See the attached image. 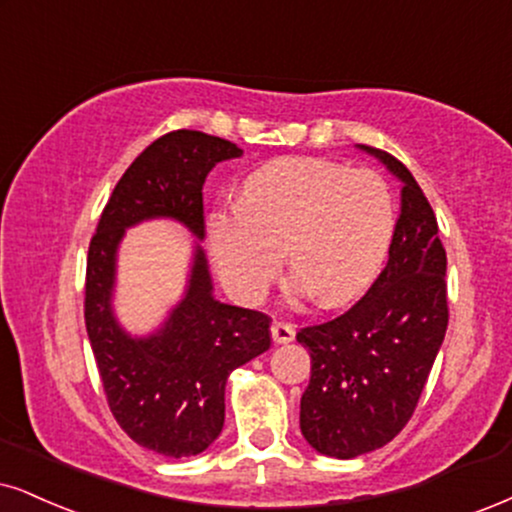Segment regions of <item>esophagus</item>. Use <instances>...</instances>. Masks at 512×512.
Segmentation results:
<instances>
[{
	"instance_id": "34e87169",
	"label": "esophagus",
	"mask_w": 512,
	"mask_h": 512,
	"mask_svg": "<svg viewBox=\"0 0 512 512\" xmlns=\"http://www.w3.org/2000/svg\"><path fill=\"white\" fill-rule=\"evenodd\" d=\"M294 334V325L285 323V320H275V323L270 325V337H273L275 344H289L294 339Z\"/></svg>"
}]
</instances>
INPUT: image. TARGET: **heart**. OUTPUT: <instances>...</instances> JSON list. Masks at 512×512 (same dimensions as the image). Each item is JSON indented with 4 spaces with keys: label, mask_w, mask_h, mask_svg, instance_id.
Masks as SVG:
<instances>
[{
    "label": "heart",
    "mask_w": 512,
    "mask_h": 512,
    "mask_svg": "<svg viewBox=\"0 0 512 512\" xmlns=\"http://www.w3.org/2000/svg\"><path fill=\"white\" fill-rule=\"evenodd\" d=\"M394 230V194L377 170L287 156L249 175L242 204L211 213L208 244L239 299L256 301L268 292L287 249L296 292L334 308L370 287Z\"/></svg>",
    "instance_id": "b5f03b06"
}]
</instances>
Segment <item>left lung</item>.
I'll return each instance as SVG.
<instances>
[{
    "instance_id": "1",
    "label": "left lung",
    "mask_w": 512,
    "mask_h": 512,
    "mask_svg": "<svg viewBox=\"0 0 512 512\" xmlns=\"http://www.w3.org/2000/svg\"><path fill=\"white\" fill-rule=\"evenodd\" d=\"M363 149L403 182L389 261L349 311L296 334L311 351L301 434L334 458L380 449L406 427L449 325L446 249L430 201L396 156Z\"/></svg>"
}]
</instances>
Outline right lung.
Listing matches in <instances>:
<instances>
[{
  "label": "right lung",
  "mask_w": 512,
  "mask_h": 512,
  "mask_svg": "<svg viewBox=\"0 0 512 512\" xmlns=\"http://www.w3.org/2000/svg\"><path fill=\"white\" fill-rule=\"evenodd\" d=\"M242 154L237 144L199 130H173L130 163L106 201L87 251L85 325L106 401L121 430L170 458L197 456L225 422V382L270 346V318L211 296L204 251L197 249L187 296L166 327L130 339L111 315L113 258L128 225L178 218L204 237L206 175Z\"/></svg>",
  "instance_id": "right-lung-1"
}]
</instances>
